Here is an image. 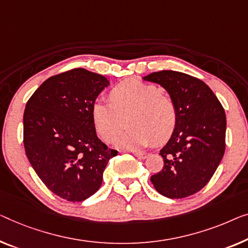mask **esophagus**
Returning a JSON list of instances; mask_svg holds the SVG:
<instances>
[{
	"instance_id": "esophagus-1",
	"label": "esophagus",
	"mask_w": 248,
	"mask_h": 248,
	"mask_svg": "<svg viewBox=\"0 0 248 248\" xmlns=\"http://www.w3.org/2000/svg\"><path fill=\"white\" fill-rule=\"evenodd\" d=\"M132 153H134L136 157L140 158V159H146V158L149 156V154L148 153H140V151H132Z\"/></svg>"
}]
</instances>
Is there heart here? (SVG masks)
Wrapping results in <instances>:
<instances>
[{
	"label": "heart",
	"mask_w": 248,
	"mask_h": 248,
	"mask_svg": "<svg viewBox=\"0 0 248 248\" xmlns=\"http://www.w3.org/2000/svg\"><path fill=\"white\" fill-rule=\"evenodd\" d=\"M108 101L91 106V119L99 136L111 142L125 123L128 129L116 140L118 147L139 149L151 142L164 143L177 127L175 102L154 84L124 80L109 92Z\"/></svg>",
	"instance_id": "obj_1"
}]
</instances>
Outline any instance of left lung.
<instances>
[{
    "label": "left lung",
    "mask_w": 248,
    "mask_h": 248,
    "mask_svg": "<svg viewBox=\"0 0 248 248\" xmlns=\"http://www.w3.org/2000/svg\"><path fill=\"white\" fill-rule=\"evenodd\" d=\"M143 80L160 84L175 102L177 127L160 150L161 171L150 177L158 193L171 199L198 193L223 159L226 114L215 93L197 78L172 70L150 73Z\"/></svg>",
    "instance_id": "obj_1"
}]
</instances>
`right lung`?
I'll use <instances>...</instances> for the list:
<instances>
[{
	"instance_id": "right-lung-1",
	"label": "right lung",
	"mask_w": 248,
	"mask_h": 248,
	"mask_svg": "<svg viewBox=\"0 0 248 248\" xmlns=\"http://www.w3.org/2000/svg\"><path fill=\"white\" fill-rule=\"evenodd\" d=\"M110 84L86 69L53 76L29 99L23 116V143L30 164L59 197L82 202L97 193L106 166L118 151L95 132L91 106Z\"/></svg>"
}]
</instances>
